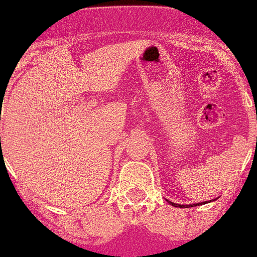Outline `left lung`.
<instances>
[{"label": "left lung", "instance_id": "8db88e82", "mask_svg": "<svg viewBox=\"0 0 257 257\" xmlns=\"http://www.w3.org/2000/svg\"><path fill=\"white\" fill-rule=\"evenodd\" d=\"M170 204H172V206H174V207H179V208H182V207H184V208H188V207H193V206H199V203L198 204H188V206H185V204H177V203H173V202H169ZM203 203H206V202H203ZM202 204V203H200Z\"/></svg>", "mask_w": 257, "mask_h": 257}]
</instances>
